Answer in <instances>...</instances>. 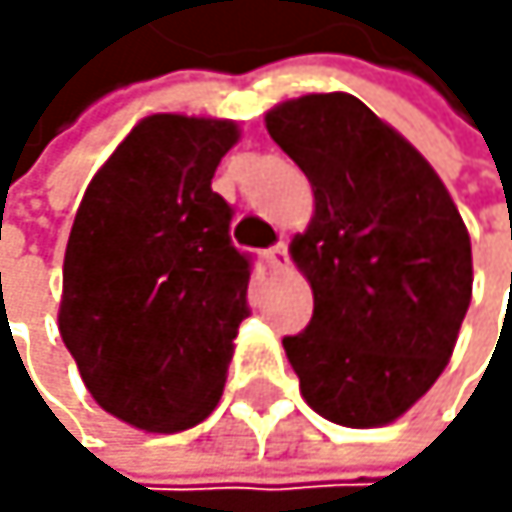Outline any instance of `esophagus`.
<instances>
[{
  "label": "esophagus",
  "instance_id": "1",
  "mask_svg": "<svg viewBox=\"0 0 512 512\" xmlns=\"http://www.w3.org/2000/svg\"><path fill=\"white\" fill-rule=\"evenodd\" d=\"M267 267H270L273 273L288 270V245H285V242H276V245L267 251Z\"/></svg>",
  "mask_w": 512,
  "mask_h": 512
}]
</instances>
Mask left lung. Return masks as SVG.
Segmentation results:
<instances>
[{"label": "left lung", "mask_w": 512, "mask_h": 512, "mask_svg": "<svg viewBox=\"0 0 512 512\" xmlns=\"http://www.w3.org/2000/svg\"><path fill=\"white\" fill-rule=\"evenodd\" d=\"M273 141L313 187L291 261L313 319L282 338L307 405L341 427L402 418L442 375L473 294L470 233L439 174L347 91L267 113Z\"/></svg>", "instance_id": "8db88e82"}]
</instances>
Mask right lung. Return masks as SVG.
I'll return each instance as SVG.
<instances>
[{"instance_id": "add662e5", "label": "right lung", "mask_w": 512, "mask_h": 512, "mask_svg": "<svg viewBox=\"0 0 512 512\" xmlns=\"http://www.w3.org/2000/svg\"><path fill=\"white\" fill-rule=\"evenodd\" d=\"M236 141L230 119L147 116L79 202L57 328L94 402L137 430L196 427L224 393L251 261L211 178Z\"/></svg>"}]
</instances>
